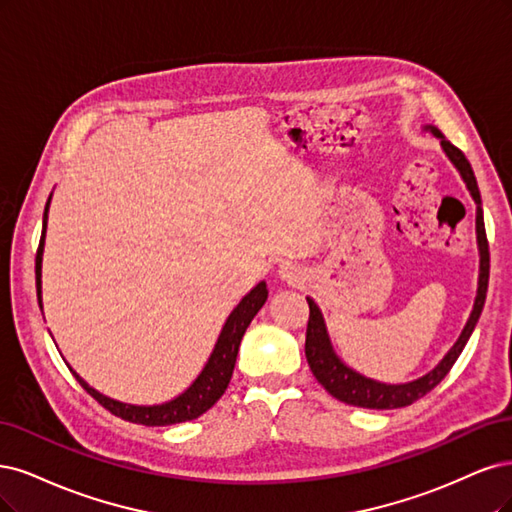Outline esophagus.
<instances>
[{"mask_svg":"<svg viewBox=\"0 0 512 512\" xmlns=\"http://www.w3.org/2000/svg\"><path fill=\"white\" fill-rule=\"evenodd\" d=\"M280 276H283L285 280H289V283H300V280H302V272L298 268L289 266V263H285V266H280Z\"/></svg>","mask_w":512,"mask_h":512,"instance_id":"34e87169","label":"esophagus"}]
</instances>
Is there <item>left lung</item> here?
Wrapping results in <instances>:
<instances>
[{
  "label": "left lung",
  "mask_w": 512,
  "mask_h": 512,
  "mask_svg": "<svg viewBox=\"0 0 512 512\" xmlns=\"http://www.w3.org/2000/svg\"><path fill=\"white\" fill-rule=\"evenodd\" d=\"M423 129L430 131V134H434L440 140L442 151L447 153V157L457 168L459 176L464 178V183L476 204V242H478V255H481V268H478V289H476V298H474V308L470 312V319H468L466 327L461 329L457 342L451 346V351L440 359V364L434 370L423 374L421 378H417V381L402 383V385H387V383L374 381V378L359 374L344 364V361L336 355L332 342H329L327 327H325L319 306L315 304V300L306 298L308 308H310L308 327H306L308 366L329 395H334L336 400H340L344 404H351V406L391 410V408L408 406L412 402H417L419 398H423L425 393H430L442 381V378L449 374L457 357L461 355V351H464V346L470 340L474 327H476V321H478V317H481L483 306H485L487 285H489V242H487V234H485L481 193H478L476 176L472 172V166L466 159V155L461 153L457 146H453L447 138H444L438 127L423 125Z\"/></svg>",
  "instance_id": "obj_1"
}]
</instances>
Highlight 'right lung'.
Instances as JSON below:
<instances>
[{
    "instance_id": "add662e5",
    "label": "right lung",
    "mask_w": 512,
    "mask_h": 512,
    "mask_svg": "<svg viewBox=\"0 0 512 512\" xmlns=\"http://www.w3.org/2000/svg\"><path fill=\"white\" fill-rule=\"evenodd\" d=\"M48 204H51V197H48L46 208H44V227H42V238L36 253V287H38V304L42 308V253H44V238H46V221H48ZM268 300V289L266 283L253 287L249 293L244 295L240 304L232 310V315L227 317L219 340L214 344V349L206 361L204 370L200 376L180 393L174 400L155 404V406H134V404H123L108 398V395L95 391L89 387L82 378L72 370L76 381L87 389L89 395L100 402L112 415H117L129 423H140V425H172V423H185L191 419H197L208 408L217 404V400L225 393L229 381H232L236 357L240 349V340L246 332V327L251 325L253 317L259 312V308Z\"/></svg>"
}]
</instances>
